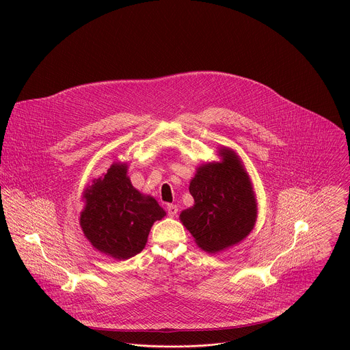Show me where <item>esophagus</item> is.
Wrapping results in <instances>:
<instances>
[{"instance_id": "obj_1", "label": "esophagus", "mask_w": 350, "mask_h": 350, "mask_svg": "<svg viewBox=\"0 0 350 350\" xmlns=\"http://www.w3.org/2000/svg\"><path fill=\"white\" fill-rule=\"evenodd\" d=\"M167 214L169 217H176L177 213H178V207L176 204H167Z\"/></svg>"}]
</instances>
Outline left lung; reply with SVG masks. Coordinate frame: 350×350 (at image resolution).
Segmentation results:
<instances>
[{"label":"left lung","mask_w":350,"mask_h":350,"mask_svg":"<svg viewBox=\"0 0 350 350\" xmlns=\"http://www.w3.org/2000/svg\"><path fill=\"white\" fill-rule=\"evenodd\" d=\"M218 155L221 161L196 167L189 183L195 203L180 214L196 245L208 254L241 243L258 218L256 195L243 161L228 147H221Z\"/></svg>","instance_id":"left-lung-1"}]
</instances>
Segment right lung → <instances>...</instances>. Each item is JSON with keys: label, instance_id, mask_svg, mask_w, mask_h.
Here are the masks:
<instances>
[{"label": "right lung", "instance_id": "add662e5", "mask_svg": "<svg viewBox=\"0 0 350 350\" xmlns=\"http://www.w3.org/2000/svg\"><path fill=\"white\" fill-rule=\"evenodd\" d=\"M80 228L92 248L116 260L129 259L146 247L155 221L166 211L137 191L128 177L126 162H113L83 192Z\"/></svg>", "mask_w": 350, "mask_h": 350}]
</instances>
